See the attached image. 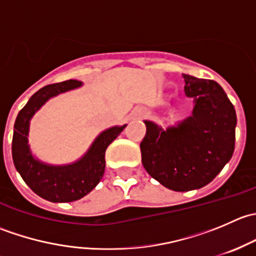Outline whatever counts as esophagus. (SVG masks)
Instances as JSON below:
<instances>
[{"instance_id":"obj_1","label":"esophagus","mask_w":256,"mask_h":256,"mask_svg":"<svg viewBox=\"0 0 256 256\" xmlns=\"http://www.w3.org/2000/svg\"><path fill=\"white\" fill-rule=\"evenodd\" d=\"M142 116V110L136 109L132 112V118H141Z\"/></svg>"}]
</instances>
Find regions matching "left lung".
<instances>
[{"mask_svg":"<svg viewBox=\"0 0 256 256\" xmlns=\"http://www.w3.org/2000/svg\"><path fill=\"white\" fill-rule=\"evenodd\" d=\"M182 76L186 95L193 98L192 114L166 128L144 120L140 144L147 174L176 192L210 183L230 161L236 146V114L223 88L214 80Z\"/></svg>","mask_w":256,"mask_h":256,"instance_id":"8db88e82","label":"left lung"}]
</instances>
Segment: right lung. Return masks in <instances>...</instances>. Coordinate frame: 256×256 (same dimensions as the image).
Instances as JSON below:
<instances>
[{
    "label": "right lung",
    "mask_w": 256,
    "mask_h": 256,
    "mask_svg": "<svg viewBox=\"0 0 256 256\" xmlns=\"http://www.w3.org/2000/svg\"><path fill=\"white\" fill-rule=\"evenodd\" d=\"M78 80H66L46 85L30 96L18 112L12 138V158L14 167L28 187L53 203L74 202L92 192L102 180L105 171V151L128 125L112 126L95 138L88 151L76 161L66 164H50L33 154L28 144L30 120L52 98L78 89Z\"/></svg>",
    "instance_id": "right-lung-1"
}]
</instances>
